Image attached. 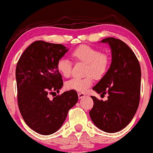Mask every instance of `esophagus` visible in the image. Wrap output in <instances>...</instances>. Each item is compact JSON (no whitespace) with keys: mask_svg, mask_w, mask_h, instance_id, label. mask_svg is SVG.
<instances>
[{"mask_svg":"<svg viewBox=\"0 0 153 153\" xmlns=\"http://www.w3.org/2000/svg\"><path fill=\"white\" fill-rule=\"evenodd\" d=\"M78 98L79 99H83V97H85V94L84 93H80V92L78 93Z\"/></svg>","mask_w":153,"mask_h":153,"instance_id":"obj_1","label":"esophagus"}]
</instances>
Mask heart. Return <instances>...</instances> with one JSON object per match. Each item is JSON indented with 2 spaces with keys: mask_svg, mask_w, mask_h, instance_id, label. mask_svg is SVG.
<instances>
[{
  "mask_svg": "<svg viewBox=\"0 0 153 153\" xmlns=\"http://www.w3.org/2000/svg\"><path fill=\"white\" fill-rule=\"evenodd\" d=\"M72 56L75 62L85 63L83 77H74L66 83L68 89L84 92L93 84L94 77L97 79L102 78L108 70L110 58L106 53H101L97 48L88 45H82L72 51ZM73 63L68 58L62 57L57 61L56 69L65 78L72 73Z\"/></svg>",
  "mask_w": 153,
  "mask_h": 153,
  "instance_id": "b5f03b06",
  "label": "heart"
}]
</instances>
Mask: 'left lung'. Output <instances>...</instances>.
Segmentation results:
<instances>
[{
    "label": "left lung",
    "mask_w": 153,
    "mask_h": 153,
    "mask_svg": "<svg viewBox=\"0 0 153 153\" xmlns=\"http://www.w3.org/2000/svg\"><path fill=\"white\" fill-rule=\"evenodd\" d=\"M110 45L112 62L102 79L93 87L97 93L107 94V100L91 96L94 106L89 112L97 127L107 133H115L131 121L140 100L141 68L134 53L119 39L107 38L101 41Z\"/></svg>",
    "instance_id": "left-lung-1"
}]
</instances>
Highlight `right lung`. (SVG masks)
<instances>
[{
	"mask_svg": "<svg viewBox=\"0 0 153 153\" xmlns=\"http://www.w3.org/2000/svg\"><path fill=\"white\" fill-rule=\"evenodd\" d=\"M68 51L62 44L33 42L23 52L16 68L17 101L20 113L30 128L49 135L61 128L68 111L77 103L75 90L50 100L63 85L56 63Z\"/></svg>",
	"mask_w": 153,
	"mask_h": 153,
	"instance_id": "add662e5",
	"label": "right lung"
}]
</instances>
